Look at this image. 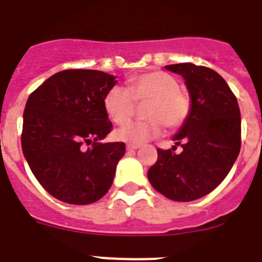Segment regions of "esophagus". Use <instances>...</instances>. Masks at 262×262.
Listing matches in <instances>:
<instances>
[{"instance_id": "obj_1", "label": "esophagus", "mask_w": 262, "mask_h": 262, "mask_svg": "<svg viewBox=\"0 0 262 262\" xmlns=\"http://www.w3.org/2000/svg\"><path fill=\"white\" fill-rule=\"evenodd\" d=\"M139 148L138 144H127V150L128 152H133V150H136Z\"/></svg>"}]
</instances>
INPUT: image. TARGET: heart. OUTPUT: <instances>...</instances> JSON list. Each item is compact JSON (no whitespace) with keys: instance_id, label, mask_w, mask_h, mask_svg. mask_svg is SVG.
I'll return each instance as SVG.
<instances>
[{"instance_id":"b5f03b06","label":"heart","mask_w":262,"mask_h":262,"mask_svg":"<svg viewBox=\"0 0 262 262\" xmlns=\"http://www.w3.org/2000/svg\"><path fill=\"white\" fill-rule=\"evenodd\" d=\"M143 104L147 120L127 125L136 111V104ZM191 97L181 90L178 79L165 71H149L127 80V87H113L104 97L107 117L117 126H127L117 133L119 140L143 144L164 133L165 126L177 129L191 114Z\"/></svg>"}]
</instances>
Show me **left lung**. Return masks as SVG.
Returning <instances> with one entry per match:
<instances>
[{
    "label": "left lung",
    "mask_w": 262,
    "mask_h": 262,
    "mask_svg": "<svg viewBox=\"0 0 262 262\" xmlns=\"http://www.w3.org/2000/svg\"><path fill=\"white\" fill-rule=\"evenodd\" d=\"M181 74L191 95V114L174 149L158 148L148 179L156 191L174 201H192L212 192L231 170L242 144L241 110L225 79L214 70L193 63L169 64Z\"/></svg>",
    "instance_id": "1"
}]
</instances>
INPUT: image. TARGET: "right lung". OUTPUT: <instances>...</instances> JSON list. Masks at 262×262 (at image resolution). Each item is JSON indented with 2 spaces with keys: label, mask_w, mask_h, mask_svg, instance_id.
<instances>
[{
  "label": "right lung",
  "mask_w": 262,
  "mask_h": 262,
  "mask_svg": "<svg viewBox=\"0 0 262 262\" xmlns=\"http://www.w3.org/2000/svg\"><path fill=\"white\" fill-rule=\"evenodd\" d=\"M115 83V76L98 70H63L28 97L21 149L31 171L53 198L85 205L112 187L126 145L98 140L113 129L104 97Z\"/></svg>",
  "instance_id": "add662e5"
}]
</instances>
